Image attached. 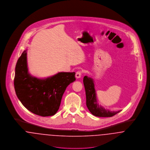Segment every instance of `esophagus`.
Returning <instances> with one entry per match:
<instances>
[{
	"instance_id": "esophagus-1",
	"label": "esophagus",
	"mask_w": 150,
	"mask_h": 150,
	"mask_svg": "<svg viewBox=\"0 0 150 150\" xmlns=\"http://www.w3.org/2000/svg\"><path fill=\"white\" fill-rule=\"evenodd\" d=\"M82 75V71H77V72H76L75 76H76V78H80L81 77Z\"/></svg>"
}]
</instances>
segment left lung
<instances>
[{"instance_id":"8db88e82","label":"left lung","mask_w":150,"mask_h":150,"mask_svg":"<svg viewBox=\"0 0 150 150\" xmlns=\"http://www.w3.org/2000/svg\"><path fill=\"white\" fill-rule=\"evenodd\" d=\"M83 84L86 91V106L89 111L94 116L102 117H108L115 116L121 110L117 112H112L106 110L97 103L94 84L92 78L84 76L83 78Z\"/></svg>"}]
</instances>
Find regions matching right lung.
<instances>
[{
  "instance_id": "1",
  "label": "right lung",
  "mask_w": 150,
  "mask_h": 150,
  "mask_svg": "<svg viewBox=\"0 0 150 150\" xmlns=\"http://www.w3.org/2000/svg\"><path fill=\"white\" fill-rule=\"evenodd\" d=\"M27 50L17 61L14 80L17 97L34 114L53 116L59 109L67 86L76 80L75 72H59L45 79L32 77L28 72Z\"/></svg>"
}]
</instances>
